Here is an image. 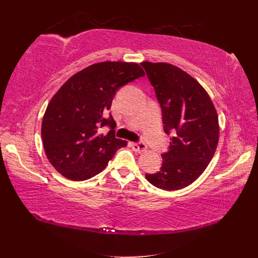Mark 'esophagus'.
I'll return each mask as SVG.
<instances>
[{
  "instance_id": "esophagus-1",
  "label": "esophagus",
  "mask_w": 258,
  "mask_h": 258,
  "mask_svg": "<svg viewBox=\"0 0 258 258\" xmlns=\"http://www.w3.org/2000/svg\"><path fill=\"white\" fill-rule=\"evenodd\" d=\"M132 148L135 152H142L146 148V145L144 142L140 141V142H133L132 143Z\"/></svg>"
}]
</instances>
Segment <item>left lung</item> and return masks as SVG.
<instances>
[{"label":"left lung","instance_id":"obj_1","mask_svg":"<svg viewBox=\"0 0 258 258\" xmlns=\"http://www.w3.org/2000/svg\"><path fill=\"white\" fill-rule=\"evenodd\" d=\"M161 106L163 130L172 134L157 173L146 180L163 190H178L195 182L210 163L219 142V117L207 92L180 68L143 61Z\"/></svg>","mask_w":258,"mask_h":258}]
</instances>
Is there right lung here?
Instances as JSON below:
<instances>
[{
	"label": "right lung",
	"instance_id": "1",
	"mask_svg": "<svg viewBox=\"0 0 258 258\" xmlns=\"http://www.w3.org/2000/svg\"><path fill=\"white\" fill-rule=\"evenodd\" d=\"M144 75L135 62H99L73 75L54 95L43 118L42 138L49 162L63 177H94L126 145L115 137L110 108L121 87ZM103 126L110 128L105 137L100 133Z\"/></svg>",
	"mask_w": 258,
	"mask_h": 258
}]
</instances>
